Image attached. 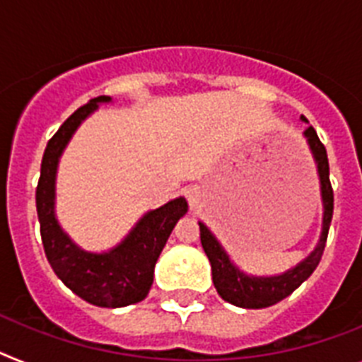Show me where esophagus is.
<instances>
[{
    "instance_id": "obj_1",
    "label": "esophagus",
    "mask_w": 362,
    "mask_h": 362,
    "mask_svg": "<svg viewBox=\"0 0 362 362\" xmlns=\"http://www.w3.org/2000/svg\"><path fill=\"white\" fill-rule=\"evenodd\" d=\"M184 197H186L187 204H189L191 209L199 208V202H200V189H199V187H187V189L184 191Z\"/></svg>"
}]
</instances>
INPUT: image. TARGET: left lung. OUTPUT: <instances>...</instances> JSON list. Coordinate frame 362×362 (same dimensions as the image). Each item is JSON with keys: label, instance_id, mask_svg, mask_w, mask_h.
Wrapping results in <instances>:
<instances>
[{"label": "left lung", "instance_id": "1", "mask_svg": "<svg viewBox=\"0 0 362 362\" xmlns=\"http://www.w3.org/2000/svg\"><path fill=\"white\" fill-rule=\"evenodd\" d=\"M302 121H308L302 115ZM303 136L308 138L309 148H311L313 158L317 162L318 178H320V193L322 204H324V217H322V233L320 241L315 247V250L309 254L298 265L289 269L284 274L278 276H250L245 274L243 270L233 265L221 243L215 239V235L208 230L204 223H199L200 226V243L204 248L206 256L211 263V278L217 289L218 296L228 303H233L238 308L245 309H263L269 305L281 302L287 298L294 289L313 274L320 263V257L324 254V247L327 241V232H329L331 217H333V189L329 182V163H327L326 147L318 139L317 130L308 127Z\"/></svg>", "mask_w": 362, "mask_h": 362}]
</instances>
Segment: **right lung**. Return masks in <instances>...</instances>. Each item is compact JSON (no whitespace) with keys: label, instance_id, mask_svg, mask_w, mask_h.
<instances>
[{"label":"right lung","instance_id":"1","mask_svg":"<svg viewBox=\"0 0 362 362\" xmlns=\"http://www.w3.org/2000/svg\"><path fill=\"white\" fill-rule=\"evenodd\" d=\"M110 101V97L101 95L81 106L47 141L36 186V211L45 257L54 274L78 298L97 308L114 309L138 303L147 296L160 252L178 218L186 215L187 202L184 197H178L162 208L147 211L117 247L103 254L83 250L60 228L54 217V178L59 160L78 124L97 110L99 103Z\"/></svg>","mask_w":362,"mask_h":362}]
</instances>
